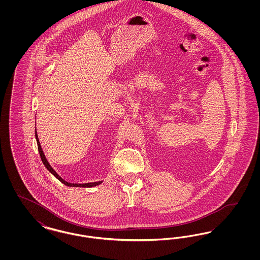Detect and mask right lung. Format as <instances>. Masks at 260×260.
I'll use <instances>...</instances> for the list:
<instances>
[{
	"label": "right lung",
	"instance_id": "1",
	"mask_svg": "<svg viewBox=\"0 0 260 260\" xmlns=\"http://www.w3.org/2000/svg\"><path fill=\"white\" fill-rule=\"evenodd\" d=\"M35 136H36V140H37L38 150H39V153H40V156H41V160L43 161V164L45 165V167L47 168V170H48L50 173H52V174H53L60 182H62L63 184H65L66 186H69V187H85V188H88V187H94V186H98L102 183V181H98V182H90V183H85V184H84V183H83V184H78V183H70V182L65 181V180H64L63 178H61V177L56 173V172L51 168L50 162L47 160V158H46V156H45V154H44V151H43L42 146H41V143H40V141H39V137H38L37 129H36V128H35Z\"/></svg>",
	"mask_w": 260,
	"mask_h": 260
}]
</instances>
